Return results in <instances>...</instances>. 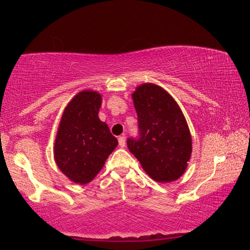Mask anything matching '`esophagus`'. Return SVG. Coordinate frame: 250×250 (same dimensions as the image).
Masks as SVG:
<instances>
[{"label":"esophagus","mask_w":250,"mask_h":250,"mask_svg":"<svg viewBox=\"0 0 250 250\" xmlns=\"http://www.w3.org/2000/svg\"><path fill=\"white\" fill-rule=\"evenodd\" d=\"M118 145H119V146H122V148H124V146H125L126 141H125V136L124 135L119 136V138H118Z\"/></svg>","instance_id":"1"}]
</instances>
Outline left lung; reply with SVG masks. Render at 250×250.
<instances>
[{
  "mask_svg": "<svg viewBox=\"0 0 250 250\" xmlns=\"http://www.w3.org/2000/svg\"><path fill=\"white\" fill-rule=\"evenodd\" d=\"M139 134L127 139L128 150L155 181L170 182L184 173L192 143L186 118L162 87L142 84L132 94Z\"/></svg>",
  "mask_w": 250,
  "mask_h": 250,
  "instance_id": "obj_1",
  "label": "left lung"
}]
</instances>
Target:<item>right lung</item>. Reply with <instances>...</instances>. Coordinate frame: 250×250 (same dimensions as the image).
Here are the masks:
<instances>
[{
    "instance_id": "add662e5",
    "label": "right lung",
    "mask_w": 250,
    "mask_h": 250,
    "mask_svg": "<svg viewBox=\"0 0 250 250\" xmlns=\"http://www.w3.org/2000/svg\"><path fill=\"white\" fill-rule=\"evenodd\" d=\"M101 95L80 92L64 109L54 145L58 167L74 182L88 183L100 172L118 141L98 117Z\"/></svg>"
}]
</instances>
